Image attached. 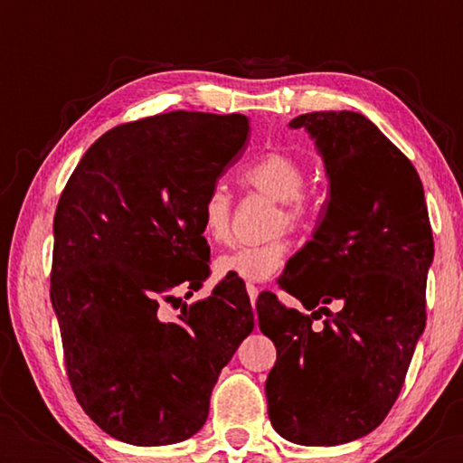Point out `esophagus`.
Instances as JSON below:
<instances>
[{
    "label": "esophagus",
    "mask_w": 463,
    "mask_h": 463,
    "mask_svg": "<svg viewBox=\"0 0 463 463\" xmlns=\"http://www.w3.org/2000/svg\"><path fill=\"white\" fill-rule=\"evenodd\" d=\"M246 293H249V297H250V303H252V307H255V303H257V297H259V288L255 287V284H246Z\"/></svg>",
    "instance_id": "34e87169"
}]
</instances>
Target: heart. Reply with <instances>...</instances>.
<instances>
[{"label": "heart", "instance_id": "1", "mask_svg": "<svg viewBox=\"0 0 463 463\" xmlns=\"http://www.w3.org/2000/svg\"><path fill=\"white\" fill-rule=\"evenodd\" d=\"M244 185L257 189L278 202L274 230L299 227L307 219V202L303 198L306 168L284 151H268L259 156L240 175ZM200 232L211 244H225L232 236V198L217 185L206 194L200 208ZM287 242L271 240L265 244L238 246L217 257L213 271L217 278H240L244 282H265L282 268L287 259Z\"/></svg>", "mask_w": 463, "mask_h": 463}]
</instances>
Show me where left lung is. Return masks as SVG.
I'll list each match as a JSON object with an SVG mask.
<instances>
[{
	"label": "left lung",
	"instance_id": "8db88e82",
	"mask_svg": "<svg viewBox=\"0 0 463 463\" xmlns=\"http://www.w3.org/2000/svg\"><path fill=\"white\" fill-rule=\"evenodd\" d=\"M288 126L314 141L328 202L280 278L314 312L271 293L257 299L259 328L278 350L265 396L282 439L333 447L373 432L401 394L426 328L434 240L420 175L369 118L314 111Z\"/></svg>",
	"mask_w": 463,
	"mask_h": 463
}]
</instances>
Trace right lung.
Instances as JSON below:
<instances>
[{
    "label": "right lung",
    "instance_id": "obj_1",
    "mask_svg": "<svg viewBox=\"0 0 463 463\" xmlns=\"http://www.w3.org/2000/svg\"><path fill=\"white\" fill-rule=\"evenodd\" d=\"M246 137L240 113L118 126L86 151L56 206L50 299L69 382L86 415L128 445L198 432L221 369L255 328L246 288L225 280L183 303L176 322L157 316L208 276L200 208Z\"/></svg>",
    "mask_w": 463,
    "mask_h": 463
}]
</instances>
